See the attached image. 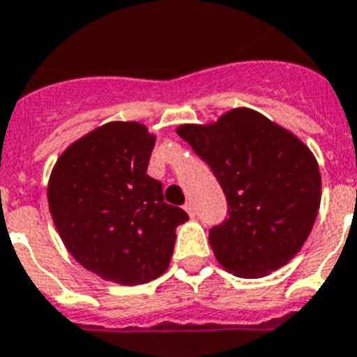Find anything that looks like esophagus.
Masks as SVG:
<instances>
[{
  "mask_svg": "<svg viewBox=\"0 0 357 357\" xmlns=\"http://www.w3.org/2000/svg\"><path fill=\"white\" fill-rule=\"evenodd\" d=\"M185 211H187L190 218H194V214H196V211H194V204H192V202H187V204H185Z\"/></svg>",
  "mask_w": 357,
  "mask_h": 357,
  "instance_id": "1",
  "label": "esophagus"
}]
</instances>
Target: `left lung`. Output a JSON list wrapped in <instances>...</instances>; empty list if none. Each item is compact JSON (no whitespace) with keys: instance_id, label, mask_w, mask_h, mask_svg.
I'll list each match as a JSON object with an SVG mask.
<instances>
[{"instance_id":"8db88e82","label":"left lung","mask_w":357,"mask_h":357,"mask_svg":"<svg viewBox=\"0 0 357 357\" xmlns=\"http://www.w3.org/2000/svg\"><path fill=\"white\" fill-rule=\"evenodd\" d=\"M178 135L211 167L229 218L208 231L220 266L242 279L282 268L304 245L321 205V174L295 133L249 108L211 124H181Z\"/></svg>"}]
</instances>
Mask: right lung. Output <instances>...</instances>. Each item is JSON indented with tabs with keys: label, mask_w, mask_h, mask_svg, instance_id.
Here are the masks:
<instances>
[{
	"label": "right lung",
	"mask_w": 357,
	"mask_h": 357,
	"mask_svg": "<svg viewBox=\"0 0 357 357\" xmlns=\"http://www.w3.org/2000/svg\"><path fill=\"white\" fill-rule=\"evenodd\" d=\"M155 135L135 121H112L77 139L56 159L47 202L63 245L100 279L137 286L172 259L183 208L165 204L146 174Z\"/></svg>",
	"instance_id": "1"
}]
</instances>
